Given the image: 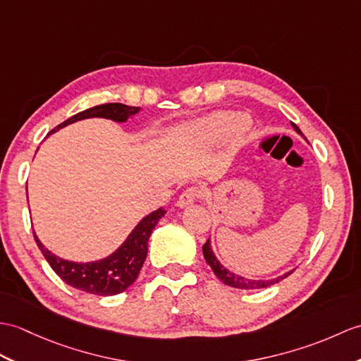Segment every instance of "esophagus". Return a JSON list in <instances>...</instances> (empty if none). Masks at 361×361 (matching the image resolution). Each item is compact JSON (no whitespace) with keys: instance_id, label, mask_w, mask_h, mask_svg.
I'll return each mask as SVG.
<instances>
[{"instance_id":"obj_1","label":"esophagus","mask_w":361,"mask_h":361,"mask_svg":"<svg viewBox=\"0 0 361 361\" xmlns=\"http://www.w3.org/2000/svg\"><path fill=\"white\" fill-rule=\"evenodd\" d=\"M200 197H203V190L198 188H189L183 192V194L177 200V206L178 207H188L190 206L194 201Z\"/></svg>"}]
</instances>
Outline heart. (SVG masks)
<instances>
[{
  "label": "heart",
  "instance_id": "heart-1",
  "mask_svg": "<svg viewBox=\"0 0 361 361\" xmlns=\"http://www.w3.org/2000/svg\"><path fill=\"white\" fill-rule=\"evenodd\" d=\"M247 121L241 115H223L220 118L212 120L201 129V135L207 141H220L246 129Z\"/></svg>",
  "mask_w": 361,
  "mask_h": 361
}]
</instances>
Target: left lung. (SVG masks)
<instances>
[{"label":"left lung","mask_w":361,"mask_h":361,"mask_svg":"<svg viewBox=\"0 0 361 361\" xmlns=\"http://www.w3.org/2000/svg\"><path fill=\"white\" fill-rule=\"evenodd\" d=\"M292 128L295 129V132L298 133V135L303 137V133H301V130L298 129V126L290 123ZM305 138V137H303ZM203 255H204V259L207 262V264L212 267L214 274L219 276V279L224 283L228 284V286H232V288H237V289H262V288H269L272 286V284L281 281L283 279H286V276H289L292 272H294L295 269H290L288 272H284L279 276H275V279H269V280H252V279H246V276H241L235 272H231L228 267H224L220 262L219 258L215 257L214 250H212V246H211V240H207L204 243L203 246Z\"/></svg>","instance_id":"1"}]
</instances>
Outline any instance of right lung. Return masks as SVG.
<instances>
[{
  "label": "right lung",
  "mask_w": 361,
  "mask_h": 361,
  "mask_svg": "<svg viewBox=\"0 0 361 361\" xmlns=\"http://www.w3.org/2000/svg\"><path fill=\"white\" fill-rule=\"evenodd\" d=\"M140 111V107L126 106L121 103L99 104L71 116L69 120L56 126L50 133L60 130L72 123L87 118H106L115 123H126ZM164 214L166 211L160 207L142 216V220L132 229L118 249H115L111 255L95 259V262L81 263L60 258L46 249V246L37 237L35 231H33V237H35L41 254L44 255L50 267L69 286L94 295H116L132 286L133 281L137 280L147 255V241L150 233H152L154 228L163 219Z\"/></svg>",
  "instance_id": "right-lung-1"
}]
</instances>
